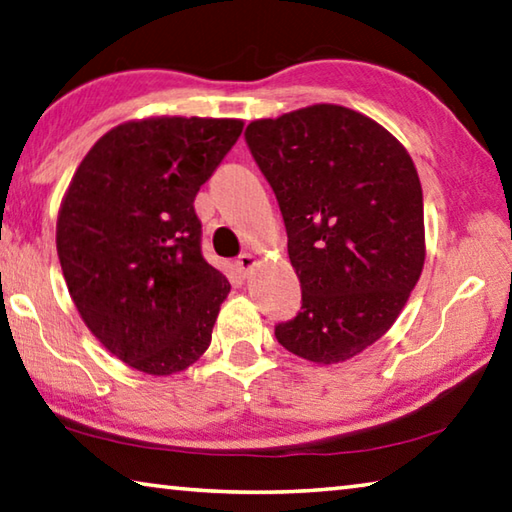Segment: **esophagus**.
Wrapping results in <instances>:
<instances>
[{
  "label": "esophagus",
  "instance_id": "34e87169",
  "mask_svg": "<svg viewBox=\"0 0 512 512\" xmlns=\"http://www.w3.org/2000/svg\"><path fill=\"white\" fill-rule=\"evenodd\" d=\"M235 266H237V271L246 277V275H248V271H250V268L255 266V257L250 255V253H241V255L237 257Z\"/></svg>",
  "mask_w": 512,
  "mask_h": 512
}]
</instances>
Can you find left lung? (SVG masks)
I'll return each instance as SVG.
<instances>
[{
  "mask_svg": "<svg viewBox=\"0 0 512 512\" xmlns=\"http://www.w3.org/2000/svg\"><path fill=\"white\" fill-rule=\"evenodd\" d=\"M246 145L280 203L302 311L275 324L284 349L342 362L385 336L425 262L423 190L396 138L340 105L246 127Z\"/></svg>",
  "mask_w": 512,
  "mask_h": 512,
  "instance_id": "1",
  "label": "left lung"
}]
</instances>
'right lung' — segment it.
Segmentation results:
<instances>
[{"label":"right lung","mask_w":512,"mask_h":512,"mask_svg":"<svg viewBox=\"0 0 512 512\" xmlns=\"http://www.w3.org/2000/svg\"><path fill=\"white\" fill-rule=\"evenodd\" d=\"M230 118H150L91 147L62 201L58 257L91 333L152 376L210 347L230 284L201 253L194 197L237 143Z\"/></svg>","instance_id":"obj_1"}]
</instances>
